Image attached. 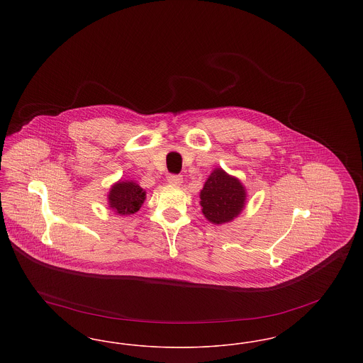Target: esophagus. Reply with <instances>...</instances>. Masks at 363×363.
Masks as SVG:
<instances>
[{"label": "esophagus", "instance_id": "esophagus-1", "mask_svg": "<svg viewBox=\"0 0 363 363\" xmlns=\"http://www.w3.org/2000/svg\"><path fill=\"white\" fill-rule=\"evenodd\" d=\"M182 181H184V178L181 175H169L167 177V182L173 186H179L182 184Z\"/></svg>", "mask_w": 363, "mask_h": 363}]
</instances>
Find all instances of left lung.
I'll return each instance as SVG.
<instances>
[{"mask_svg": "<svg viewBox=\"0 0 363 363\" xmlns=\"http://www.w3.org/2000/svg\"><path fill=\"white\" fill-rule=\"evenodd\" d=\"M246 188L241 181L216 167L200 191L201 212L209 223L225 225L233 222L246 206Z\"/></svg>", "mask_w": 363, "mask_h": 363, "instance_id": "1", "label": "left lung"}]
</instances>
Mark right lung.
<instances>
[{
	"mask_svg": "<svg viewBox=\"0 0 363 363\" xmlns=\"http://www.w3.org/2000/svg\"><path fill=\"white\" fill-rule=\"evenodd\" d=\"M147 191L135 181H117L107 193L108 208L120 216L136 213L144 204Z\"/></svg>",
	"mask_w": 363,
	"mask_h": 363,
	"instance_id": "add662e5",
	"label": "right lung"
}]
</instances>
